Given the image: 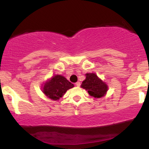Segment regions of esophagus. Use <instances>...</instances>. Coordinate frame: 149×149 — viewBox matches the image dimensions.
<instances>
[{
    "label": "esophagus",
    "instance_id": "1",
    "mask_svg": "<svg viewBox=\"0 0 149 149\" xmlns=\"http://www.w3.org/2000/svg\"><path fill=\"white\" fill-rule=\"evenodd\" d=\"M76 84V86H80V82H76V84Z\"/></svg>",
    "mask_w": 149,
    "mask_h": 149
}]
</instances>
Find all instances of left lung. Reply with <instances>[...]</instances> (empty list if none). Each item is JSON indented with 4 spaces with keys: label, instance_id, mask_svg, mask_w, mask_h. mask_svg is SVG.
<instances>
[{
    "label": "left lung",
    "instance_id": "obj_1",
    "mask_svg": "<svg viewBox=\"0 0 149 149\" xmlns=\"http://www.w3.org/2000/svg\"><path fill=\"white\" fill-rule=\"evenodd\" d=\"M81 86L88 91L89 95L95 98L104 96L108 90L106 83L101 80L95 73H86V79L83 81Z\"/></svg>",
    "mask_w": 149,
    "mask_h": 149
}]
</instances>
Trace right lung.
I'll use <instances>...</instances> for the list:
<instances>
[{"instance_id": "1", "label": "right lung", "mask_w": 149, "mask_h": 149, "mask_svg": "<svg viewBox=\"0 0 149 149\" xmlns=\"http://www.w3.org/2000/svg\"><path fill=\"white\" fill-rule=\"evenodd\" d=\"M74 86L72 83L61 75L53 76L50 80L44 84L43 92L52 100H57L62 97L63 95L69 88Z\"/></svg>"}]
</instances>
